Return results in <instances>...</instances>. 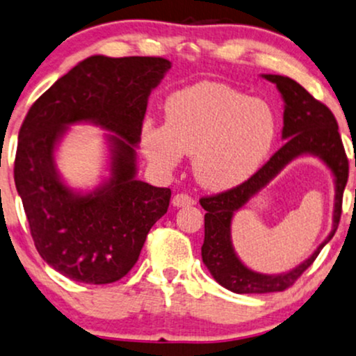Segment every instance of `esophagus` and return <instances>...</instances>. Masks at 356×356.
Returning a JSON list of instances; mask_svg holds the SVG:
<instances>
[{
	"instance_id": "esophagus-1",
	"label": "esophagus",
	"mask_w": 356,
	"mask_h": 356,
	"mask_svg": "<svg viewBox=\"0 0 356 356\" xmlns=\"http://www.w3.org/2000/svg\"><path fill=\"white\" fill-rule=\"evenodd\" d=\"M195 200L192 199V197L189 194H184V192H181V194H175L172 197V205H175V207H189V205H194Z\"/></svg>"
}]
</instances>
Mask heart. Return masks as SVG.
Returning a JSON list of instances; mask_svg holds the SVG:
<instances>
[{"label": "heart", "mask_w": 356, "mask_h": 356, "mask_svg": "<svg viewBox=\"0 0 356 356\" xmlns=\"http://www.w3.org/2000/svg\"><path fill=\"white\" fill-rule=\"evenodd\" d=\"M165 124L144 121L140 145L149 161L169 170L194 156L197 181L213 191L250 177L268 156L278 122L264 99L222 83L187 86L167 97Z\"/></svg>", "instance_id": "1"}]
</instances>
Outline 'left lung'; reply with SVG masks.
Wrapping results in <instances>:
<instances>
[{
  "mask_svg": "<svg viewBox=\"0 0 356 356\" xmlns=\"http://www.w3.org/2000/svg\"><path fill=\"white\" fill-rule=\"evenodd\" d=\"M264 78L277 84L285 101L282 137L286 139V143L245 182L229 191L205 195L200 199V205L207 211L204 217L205 237L202 260L211 270L212 277L222 286L235 293L284 292L289 286H292L302 273L315 262L325 243L332 241L335 235L341 217L343 191L348 181V157H346L341 136L338 132V122L332 111L323 102L315 99L297 81L278 74H265ZM302 153L318 155L336 175L337 194L334 230L314 255L293 271L282 276H264L248 271L234 255L229 242V222L233 212L266 185L290 160Z\"/></svg>",
  "mask_w": 356,
  "mask_h": 356,
  "instance_id": "obj_1",
  "label": "left lung"
}]
</instances>
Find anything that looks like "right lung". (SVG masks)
I'll use <instances>...</instances> for the list:
<instances>
[{"mask_svg": "<svg viewBox=\"0 0 356 356\" xmlns=\"http://www.w3.org/2000/svg\"><path fill=\"white\" fill-rule=\"evenodd\" d=\"M170 66L157 56H91L38 97L21 124L15 184L34 247L71 280L104 285L126 277L169 209L170 189L136 179L134 147L149 94ZM81 120L115 132L110 181L86 196L58 181L52 156L67 124Z\"/></svg>", "mask_w": 356, "mask_h": 356, "instance_id": "1", "label": "right lung"}]
</instances>
